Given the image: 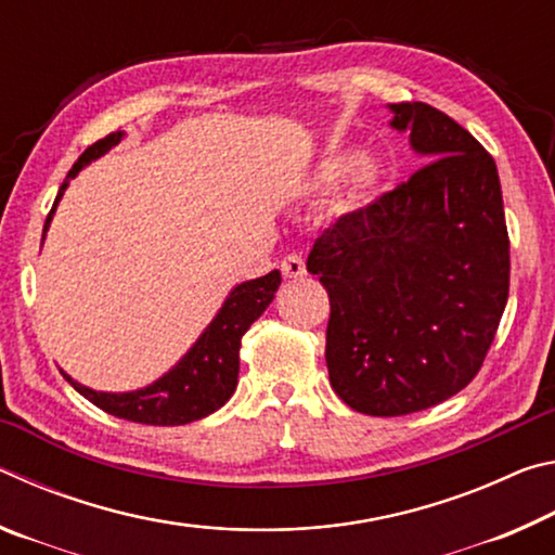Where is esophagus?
Returning <instances> with one entry per match:
<instances>
[{"mask_svg": "<svg viewBox=\"0 0 555 555\" xmlns=\"http://www.w3.org/2000/svg\"><path fill=\"white\" fill-rule=\"evenodd\" d=\"M281 274L286 279H300L306 274V261L300 255H288L281 261Z\"/></svg>", "mask_w": 555, "mask_h": 555, "instance_id": "esophagus-1", "label": "esophagus"}]
</instances>
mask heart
<instances>
[{
    "label": "heart",
    "mask_w": 555,
    "mask_h": 555,
    "mask_svg": "<svg viewBox=\"0 0 555 555\" xmlns=\"http://www.w3.org/2000/svg\"><path fill=\"white\" fill-rule=\"evenodd\" d=\"M347 176H350V181H347L345 205L347 208H360L372 198V193L382 183L384 162L374 154H362L357 146L333 149L318 162L311 185L313 191L325 193L340 185Z\"/></svg>",
    "instance_id": "1"
}]
</instances>
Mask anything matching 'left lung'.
Instances as JSON below:
<instances>
[{"mask_svg": "<svg viewBox=\"0 0 555 555\" xmlns=\"http://www.w3.org/2000/svg\"><path fill=\"white\" fill-rule=\"evenodd\" d=\"M424 162L406 183L343 215L308 271L331 296L325 362L347 406L403 416L465 389L509 296L500 173L467 129L424 102L389 105Z\"/></svg>", "mask_w": 555, "mask_h": 555, "instance_id": "left-lung-1", "label": "left lung"}]
</instances>
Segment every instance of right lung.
I'll list each match as a JSON object with an SVG mask.
<instances>
[{"instance_id": "right-lung-1", "label": "right lung", "mask_w": 555, "mask_h": 555, "mask_svg": "<svg viewBox=\"0 0 555 555\" xmlns=\"http://www.w3.org/2000/svg\"><path fill=\"white\" fill-rule=\"evenodd\" d=\"M125 137V131H112L109 137L100 139L78 156V162L65 176L59 188L55 203L43 224V240L51 228L53 212L59 208L65 188L78 176L82 168L90 166L95 158L105 156L112 146H117ZM281 284V274L274 269L267 276L242 281L234 286L220 311L215 313L208 327L201 333L181 360L171 370L162 374L156 382L146 384L134 391H98L86 384L75 382L68 372L61 374L70 382V387L82 393L98 409L112 413L117 418L134 421L146 426H183L193 421L210 416L212 411L224 406L234 387H237L240 374V345L242 335L249 331V325L267 311V306L274 300L276 288Z\"/></svg>"}]
</instances>
